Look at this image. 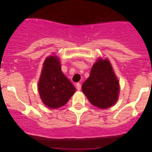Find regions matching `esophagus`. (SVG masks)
I'll use <instances>...</instances> for the list:
<instances>
[{"instance_id": "34e87169", "label": "esophagus", "mask_w": 152, "mask_h": 152, "mask_svg": "<svg viewBox=\"0 0 152 152\" xmlns=\"http://www.w3.org/2000/svg\"><path fill=\"white\" fill-rule=\"evenodd\" d=\"M76 88H77L78 91H80V90L81 89V85H80V83H77V84H76Z\"/></svg>"}]
</instances>
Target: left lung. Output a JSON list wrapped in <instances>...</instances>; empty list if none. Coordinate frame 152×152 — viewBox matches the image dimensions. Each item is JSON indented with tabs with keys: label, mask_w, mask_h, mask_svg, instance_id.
I'll return each instance as SVG.
<instances>
[{
	"label": "left lung",
	"mask_w": 152,
	"mask_h": 152,
	"mask_svg": "<svg viewBox=\"0 0 152 152\" xmlns=\"http://www.w3.org/2000/svg\"><path fill=\"white\" fill-rule=\"evenodd\" d=\"M119 81L107 59H99L92 67L82 91L91 104L100 109L110 107L118 100Z\"/></svg>",
	"instance_id": "obj_1"
}]
</instances>
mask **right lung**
<instances>
[{
  "label": "right lung",
  "mask_w": 152,
  "mask_h": 152,
  "mask_svg": "<svg viewBox=\"0 0 152 152\" xmlns=\"http://www.w3.org/2000/svg\"><path fill=\"white\" fill-rule=\"evenodd\" d=\"M75 92L73 84L61 72L58 58L56 56L47 58L39 81V93L44 104L52 109L61 107Z\"/></svg>",
  "instance_id": "add662e5"
}]
</instances>
